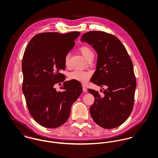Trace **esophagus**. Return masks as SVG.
<instances>
[{"label": "esophagus", "instance_id": "34e87169", "mask_svg": "<svg viewBox=\"0 0 158 158\" xmlns=\"http://www.w3.org/2000/svg\"><path fill=\"white\" fill-rule=\"evenodd\" d=\"M87 88H86V87L85 86V85H83V92H87Z\"/></svg>", "mask_w": 158, "mask_h": 158}]
</instances>
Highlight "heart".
Returning a JSON list of instances; mask_svg holds the SVG:
<instances>
[{
    "instance_id": "heart-1",
    "label": "heart",
    "mask_w": 158,
    "mask_h": 158,
    "mask_svg": "<svg viewBox=\"0 0 158 158\" xmlns=\"http://www.w3.org/2000/svg\"><path fill=\"white\" fill-rule=\"evenodd\" d=\"M79 50L87 60H88L90 57L94 56V52L88 45H84L81 46L79 48ZM64 61L65 66L66 67H68L70 64V55L69 53H67L65 55ZM90 75L91 73L89 72L81 70H75L69 73V78L71 80H76L81 83H85L89 79Z\"/></svg>"
}]
</instances>
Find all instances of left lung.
<instances>
[{
	"instance_id": "left-lung-1",
	"label": "left lung",
	"mask_w": 158,
	"mask_h": 158,
	"mask_svg": "<svg viewBox=\"0 0 158 158\" xmlns=\"http://www.w3.org/2000/svg\"><path fill=\"white\" fill-rule=\"evenodd\" d=\"M81 41L92 45L98 54L96 70L90 81L103 88L89 89L95 97L89 109L93 120L100 127L112 129L123 123L133 111L136 80L133 62L123 44L115 36L100 31L83 35Z\"/></svg>"
}]
</instances>
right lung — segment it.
I'll list each match as a JSON object with an SVG mask.
<instances>
[{
    "label": "right lung",
    "instance_id": "add662e5",
    "mask_svg": "<svg viewBox=\"0 0 158 158\" xmlns=\"http://www.w3.org/2000/svg\"><path fill=\"white\" fill-rule=\"evenodd\" d=\"M78 31L65 34L45 32L37 34L27 46L22 62L23 91L28 111L41 126L55 128L63 125L70 115V108L82 92L76 80L64 81V56L73 48ZM63 85L61 91L54 88Z\"/></svg>",
    "mask_w": 158,
    "mask_h": 158
}]
</instances>
